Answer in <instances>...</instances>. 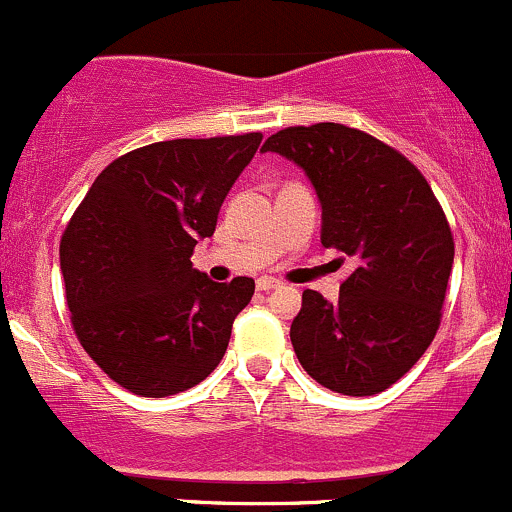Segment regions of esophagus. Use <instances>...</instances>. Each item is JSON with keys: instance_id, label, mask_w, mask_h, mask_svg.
Listing matches in <instances>:
<instances>
[{"instance_id": "esophagus-1", "label": "esophagus", "mask_w": 512, "mask_h": 512, "mask_svg": "<svg viewBox=\"0 0 512 512\" xmlns=\"http://www.w3.org/2000/svg\"><path fill=\"white\" fill-rule=\"evenodd\" d=\"M278 286H281V281H276V278H271V276H261L256 281L258 291H273V288H278Z\"/></svg>"}]
</instances>
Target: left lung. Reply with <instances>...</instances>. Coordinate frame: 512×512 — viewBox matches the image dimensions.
Wrapping results in <instances>:
<instances>
[{
	"instance_id": "obj_1",
	"label": "left lung",
	"mask_w": 512,
	"mask_h": 512,
	"mask_svg": "<svg viewBox=\"0 0 512 512\" xmlns=\"http://www.w3.org/2000/svg\"><path fill=\"white\" fill-rule=\"evenodd\" d=\"M263 151L306 171L321 199V244L356 261L336 303L303 291L293 351L328 391L376 396L416 366L443 318L455 254L443 206L416 164L353 126H288Z\"/></svg>"
}]
</instances>
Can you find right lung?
Wrapping results in <instances>:
<instances>
[{
    "mask_svg": "<svg viewBox=\"0 0 512 512\" xmlns=\"http://www.w3.org/2000/svg\"><path fill=\"white\" fill-rule=\"evenodd\" d=\"M261 131L141 146L111 161L59 244L72 328L91 361L144 398L199 386L224 358L254 278L211 281L199 239L254 159Z\"/></svg>",
    "mask_w": 512,
    "mask_h": 512,
    "instance_id": "obj_1",
    "label": "right lung"
}]
</instances>
